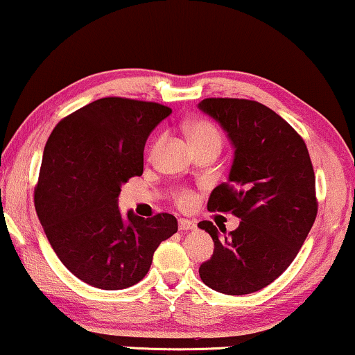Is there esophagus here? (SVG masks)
<instances>
[{"label":"esophagus","mask_w":355,"mask_h":355,"mask_svg":"<svg viewBox=\"0 0 355 355\" xmlns=\"http://www.w3.org/2000/svg\"><path fill=\"white\" fill-rule=\"evenodd\" d=\"M178 227L181 232H189L196 229V222L189 220V218H179L178 220Z\"/></svg>","instance_id":"obj_1"}]
</instances>
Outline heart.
<instances>
[{
  "label": "heart",
  "instance_id": "b5f03b06",
  "mask_svg": "<svg viewBox=\"0 0 355 355\" xmlns=\"http://www.w3.org/2000/svg\"><path fill=\"white\" fill-rule=\"evenodd\" d=\"M186 135L189 138L194 150L202 146H218L222 144V135L217 130L216 125H212L207 120H194L186 125ZM178 205L182 209H189L194 205L196 198L191 191H179L178 192Z\"/></svg>",
  "mask_w": 355,
  "mask_h": 355
}]
</instances>
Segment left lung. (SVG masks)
Here are the masks:
<instances>
[{
  "label": "left lung",
  "mask_w": 355,
  "mask_h": 355,
  "mask_svg": "<svg viewBox=\"0 0 355 355\" xmlns=\"http://www.w3.org/2000/svg\"><path fill=\"white\" fill-rule=\"evenodd\" d=\"M199 108L220 123L235 148L229 181L212 191L207 209L230 212L240 225L209 220L214 240L200 279L224 295H248L273 283L298 255L316 220V178L304 139L255 100L204 98Z\"/></svg>",
  "instance_id": "8db88e82"
}]
</instances>
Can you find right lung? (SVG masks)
<instances>
[{"instance_id":"1","label":"right lung","mask_w":355,"mask_h":355,"mask_svg":"<svg viewBox=\"0 0 355 355\" xmlns=\"http://www.w3.org/2000/svg\"><path fill=\"white\" fill-rule=\"evenodd\" d=\"M173 112L156 102L105 97L62 118L44 148L34 205L65 268L100 290L141 282L153 253L178 232L168 212L118 209L121 184L143 174L144 143Z\"/></svg>"}]
</instances>
